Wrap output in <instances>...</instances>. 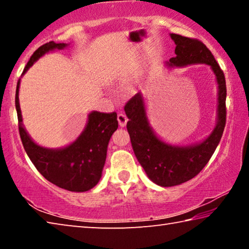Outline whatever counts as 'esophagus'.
I'll return each mask as SVG.
<instances>
[{
	"label": "esophagus",
	"instance_id": "esophagus-1",
	"mask_svg": "<svg viewBox=\"0 0 249 249\" xmlns=\"http://www.w3.org/2000/svg\"><path fill=\"white\" fill-rule=\"evenodd\" d=\"M117 121H119V124H120L121 127H125L128 119H127V117H126L125 114H123V113H120V114L117 115Z\"/></svg>",
	"mask_w": 249,
	"mask_h": 249
}]
</instances>
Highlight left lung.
<instances>
[{
  "label": "left lung",
  "mask_w": 249,
  "mask_h": 249,
  "mask_svg": "<svg viewBox=\"0 0 249 249\" xmlns=\"http://www.w3.org/2000/svg\"><path fill=\"white\" fill-rule=\"evenodd\" d=\"M175 41V57L165 62L168 69L190 65H206L215 75L217 84L216 124L204 140L180 146L158 136L149 123L146 100L140 92L125 105L127 130L135 156L146 175L160 187H174L187 182L203 169L220 142L226 122L225 77L212 53L201 41L170 34Z\"/></svg>",
  "instance_id": "8db88e82"
}]
</instances>
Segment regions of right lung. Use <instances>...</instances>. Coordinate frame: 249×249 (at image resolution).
<instances>
[{
  "label": "right lung",
  "instance_id": "add662e5",
  "mask_svg": "<svg viewBox=\"0 0 249 249\" xmlns=\"http://www.w3.org/2000/svg\"><path fill=\"white\" fill-rule=\"evenodd\" d=\"M68 46L69 44H57L54 41L43 45L33 53L22 75L46 53L65 49ZM19 84L20 79L16 87L15 95L18 129L25 151L34 166L49 182L59 188L72 192L91 190L102 177L108 142L119 127L116 113L107 114L98 111L90 112L88 114L86 127L77 140L61 148H47L34 142L23 124L18 99Z\"/></svg>",
  "mask_w": 249,
  "mask_h": 249
}]
</instances>
